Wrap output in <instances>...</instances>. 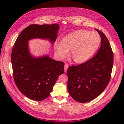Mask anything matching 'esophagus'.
<instances>
[{
  "mask_svg": "<svg viewBox=\"0 0 124 124\" xmlns=\"http://www.w3.org/2000/svg\"><path fill=\"white\" fill-rule=\"evenodd\" d=\"M68 67H69V65H68V64H65V65H64V70H65V72H66V71H67V69H68Z\"/></svg>",
  "mask_w": 124,
  "mask_h": 124,
  "instance_id": "34e87169",
  "label": "esophagus"
}]
</instances>
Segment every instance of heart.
I'll list each match as a JSON object with an SVG mask.
<instances>
[{
  "label": "heart",
  "mask_w": 124,
  "mask_h": 124,
  "mask_svg": "<svg viewBox=\"0 0 124 124\" xmlns=\"http://www.w3.org/2000/svg\"><path fill=\"white\" fill-rule=\"evenodd\" d=\"M100 42V37L96 32L80 30L64 37L61 42H55L54 49L61 59L67 57L69 50H71L73 60L77 63H82L88 60L94 55Z\"/></svg>",
  "instance_id": "b5f03b06"
}]
</instances>
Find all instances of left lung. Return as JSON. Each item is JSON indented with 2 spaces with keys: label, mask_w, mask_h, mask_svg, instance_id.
Listing matches in <instances>:
<instances>
[{
  "label": "left lung",
  "mask_w": 124,
  "mask_h": 124,
  "mask_svg": "<svg viewBox=\"0 0 124 124\" xmlns=\"http://www.w3.org/2000/svg\"><path fill=\"white\" fill-rule=\"evenodd\" d=\"M101 38L97 54L77 66H70L67 71V88L70 96L77 102L92 101L106 89L110 79L114 54L108 39L101 31L95 29Z\"/></svg>",
  "instance_id": "left-lung-1"
}]
</instances>
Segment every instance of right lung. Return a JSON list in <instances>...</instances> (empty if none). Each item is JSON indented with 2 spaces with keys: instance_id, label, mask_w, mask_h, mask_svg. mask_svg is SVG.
<instances>
[{
  "instance_id": "1",
  "label": "right lung",
  "mask_w": 124,
  "mask_h": 124,
  "mask_svg": "<svg viewBox=\"0 0 124 124\" xmlns=\"http://www.w3.org/2000/svg\"><path fill=\"white\" fill-rule=\"evenodd\" d=\"M59 25H30L19 34L13 46L11 61L16 85L25 96L34 101H43L50 95L60 75L64 72V63L49 56L34 57L30 53L28 41L48 39L54 44Z\"/></svg>"
}]
</instances>
